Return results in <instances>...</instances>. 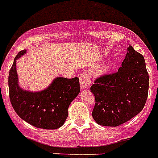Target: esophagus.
Here are the masks:
<instances>
[{
	"instance_id": "1",
	"label": "esophagus",
	"mask_w": 158,
	"mask_h": 158,
	"mask_svg": "<svg viewBox=\"0 0 158 158\" xmlns=\"http://www.w3.org/2000/svg\"><path fill=\"white\" fill-rule=\"evenodd\" d=\"M79 82H80V86H81L82 89H85V88H88L92 83L91 78L88 75V73H83L79 76Z\"/></svg>"
}]
</instances>
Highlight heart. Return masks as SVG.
Returning a JSON list of instances; mask_svg holds the SVG:
<instances>
[{
	"label": "heart",
	"instance_id": "obj_1",
	"mask_svg": "<svg viewBox=\"0 0 158 158\" xmlns=\"http://www.w3.org/2000/svg\"><path fill=\"white\" fill-rule=\"evenodd\" d=\"M103 71H106V70H103Z\"/></svg>",
	"mask_w": 158,
	"mask_h": 158
}]
</instances>
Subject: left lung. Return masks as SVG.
<instances>
[{"label":"left lung","mask_w":158,"mask_h":158,"mask_svg":"<svg viewBox=\"0 0 158 158\" xmlns=\"http://www.w3.org/2000/svg\"><path fill=\"white\" fill-rule=\"evenodd\" d=\"M95 96L92 117L97 123L118 127L137 115L145 105L148 74L143 55L129 45L118 72L101 75L91 86Z\"/></svg>","instance_id":"obj_1"}]
</instances>
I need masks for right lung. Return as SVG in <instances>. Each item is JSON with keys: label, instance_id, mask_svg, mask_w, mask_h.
I'll return each instance as SVG.
<instances>
[{"label": "right lung", "instance_id": "add662e5", "mask_svg": "<svg viewBox=\"0 0 158 158\" xmlns=\"http://www.w3.org/2000/svg\"><path fill=\"white\" fill-rule=\"evenodd\" d=\"M22 50L15 58L9 74V93L13 108L22 119L37 128L54 130L63 125L68 108L80 91L79 78L58 77L40 92L23 90L18 83L16 60L23 56Z\"/></svg>", "mask_w": 158, "mask_h": 158}]
</instances>
